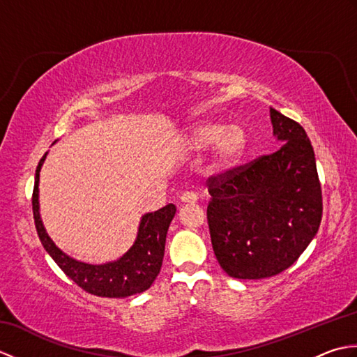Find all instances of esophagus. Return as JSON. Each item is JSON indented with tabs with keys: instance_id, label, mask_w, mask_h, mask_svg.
Listing matches in <instances>:
<instances>
[{
	"instance_id": "esophagus-1",
	"label": "esophagus",
	"mask_w": 357,
	"mask_h": 357,
	"mask_svg": "<svg viewBox=\"0 0 357 357\" xmlns=\"http://www.w3.org/2000/svg\"><path fill=\"white\" fill-rule=\"evenodd\" d=\"M196 201H198V196H196L195 193H190V192H185V193H183V196H181V204H184V206H188V204H195Z\"/></svg>"
}]
</instances>
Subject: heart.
Returning a JSON list of instances; mask_svg holds the SVG:
<instances>
[{
  "instance_id": "1",
  "label": "heart",
  "mask_w": 357,
  "mask_h": 357,
  "mask_svg": "<svg viewBox=\"0 0 357 357\" xmlns=\"http://www.w3.org/2000/svg\"><path fill=\"white\" fill-rule=\"evenodd\" d=\"M181 147L187 155H199L210 149L207 170L213 176H224L244 156L247 133L238 124L224 126L219 121H199L181 133Z\"/></svg>"
}]
</instances>
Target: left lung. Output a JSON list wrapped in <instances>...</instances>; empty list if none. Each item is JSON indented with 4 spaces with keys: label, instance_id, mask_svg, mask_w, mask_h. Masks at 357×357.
Segmentation results:
<instances>
[{
    "label": "left lung",
    "instance_id": "1",
    "mask_svg": "<svg viewBox=\"0 0 357 357\" xmlns=\"http://www.w3.org/2000/svg\"><path fill=\"white\" fill-rule=\"evenodd\" d=\"M275 153L208 179L211 245L227 275H279L304 253L319 230L322 192L314 151L301 124L270 109Z\"/></svg>",
    "mask_w": 357,
    "mask_h": 357
}]
</instances>
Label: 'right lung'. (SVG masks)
<instances>
[{
    "mask_svg": "<svg viewBox=\"0 0 357 357\" xmlns=\"http://www.w3.org/2000/svg\"><path fill=\"white\" fill-rule=\"evenodd\" d=\"M56 142V141H55ZM53 142V144H55ZM49 151L41 158L35 173L33 187V219L38 236L52 259L58 264L75 284L87 293L102 298H127V296L146 291L161 270L165 238L172 219L176 213V207L169 204L153 213L141 216L138 233L133 245L115 261L105 264H87L77 261L56 247L49 233L45 231L40 213V172Z\"/></svg>",
    "mask_w": 357,
    "mask_h": 357,
    "instance_id": "right-lung-1",
    "label": "right lung"
}]
</instances>
